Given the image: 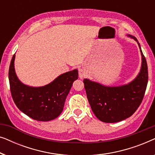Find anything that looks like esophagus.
Instances as JSON below:
<instances>
[{
    "label": "esophagus",
    "mask_w": 155,
    "mask_h": 155,
    "mask_svg": "<svg viewBox=\"0 0 155 155\" xmlns=\"http://www.w3.org/2000/svg\"><path fill=\"white\" fill-rule=\"evenodd\" d=\"M78 71H79V78L80 79H82V78H83L85 76V72H84L83 69L80 68Z\"/></svg>",
    "instance_id": "obj_1"
}]
</instances>
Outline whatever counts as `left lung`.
<instances>
[{
    "label": "left lung",
    "mask_w": 155,
    "mask_h": 155,
    "mask_svg": "<svg viewBox=\"0 0 155 155\" xmlns=\"http://www.w3.org/2000/svg\"><path fill=\"white\" fill-rule=\"evenodd\" d=\"M142 56L140 71L132 82L117 87L103 85L97 82L84 79V89L90 107L94 115L101 121L116 123L130 117L135 113L143 101L148 81L147 61L137 39Z\"/></svg>",
    "instance_id": "8db88e82"
}]
</instances>
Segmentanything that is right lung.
<instances>
[{"mask_svg":"<svg viewBox=\"0 0 155 155\" xmlns=\"http://www.w3.org/2000/svg\"><path fill=\"white\" fill-rule=\"evenodd\" d=\"M12 56L9 68V82L12 97L21 111L39 121L54 120L63 111L65 99L73 82L78 78L77 69L61 74L54 81L42 87H30L21 82L15 71Z\"/></svg>","mask_w":155,"mask_h":155,"instance_id":"right-lung-1","label":"right lung"}]
</instances>
